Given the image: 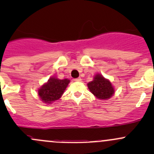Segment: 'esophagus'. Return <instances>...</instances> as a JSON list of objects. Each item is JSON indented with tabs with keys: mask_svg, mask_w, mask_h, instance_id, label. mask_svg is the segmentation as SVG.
<instances>
[{
	"mask_svg": "<svg viewBox=\"0 0 154 154\" xmlns=\"http://www.w3.org/2000/svg\"><path fill=\"white\" fill-rule=\"evenodd\" d=\"M74 81L80 82L81 81V78H80V77H79V78H75V79H74Z\"/></svg>",
	"mask_w": 154,
	"mask_h": 154,
	"instance_id": "obj_1",
	"label": "esophagus"
}]
</instances>
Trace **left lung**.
<instances>
[{"mask_svg": "<svg viewBox=\"0 0 154 154\" xmlns=\"http://www.w3.org/2000/svg\"><path fill=\"white\" fill-rule=\"evenodd\" d=\"M87 86L94 96L100 100H108L115 93L114 86L111 82L100 74H96L92 81L88 83Z\"/></svg>", "mask_w": 154, "mask_h": 154, "instance_id": "8db88e82", "label": "left lung"}]
</instances>
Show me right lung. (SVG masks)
<instances>
[{"instance_id": "right-lung-1", "label": "right lung", "mask_w": 154, "mask_h": 154, "mask_svg": "<svg viewBox=\"0 0 154 154\" xmlns=\"http://www.w3.org/2000/svg\"><path fill=\"white\" fill-rule=\"evenodd\" d=\"M70 80H60L56 77H51L38 89V95L45 103L50 104L59 100L67 88Z\"/></svg>"}]
</instances>
